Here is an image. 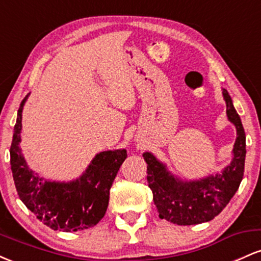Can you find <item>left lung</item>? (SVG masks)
<instances>
[{
    "label": "left lung",
    "mask_w": 261,
    "mask_h": 261,
    "mask_svg": "<svg viewBox=\"0 0 261 261\" xmlns=\"http://www.w3.org/2000/svg\"><path fill=\"white\" fill-rule=\"evenodd\" d=\"M228 120L236 126L237 139L232 161L220 173L194 180H182L170 173L166 164L151 152H145L148 187L161 218L179 226L199 224L214 220L232 199L243 179L245 133L227 89L222 88Z\"/></svg>",
    "instance_id": "obj_1"
}]
</instances>
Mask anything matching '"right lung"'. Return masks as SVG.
<instances>
[{
	"mask_svg": "<svg viewBox=\"0 0 261 261\" xmlns=\"http://www.w3.org/2000/svg\"><path fill=\"white\" fill-rule=\"evenodd\" d=\"M29 94L18 109L10 151L11 169L19 199L38 220L54 230L76 232L95 226L106 215L110 188L126 160V149L99 152L73 180L56 181L39 176L29 168L19 146L22 113Z\"/></svg>",
	"mask_w": 261,
	"mask_h": 261,
	"instance_id": "obj_1",
	"label": "right lung"
}]
</instances>
